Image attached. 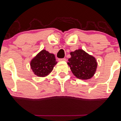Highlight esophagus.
I'll use <instances>...</instances> for the list:
<instances>
[{"mask_svg": "<svg viewBox=\"0 0 121 121\" xmlns=\"http://www.w3.org/2000/svg\"><path fill=\"white\" fill-rule=\"evenodd\" d=\"M58 61H67V59H66L65 58H60V59H58Z\"/></svg>", "mask_w": 121, "mask_h": 121, "instance_id": "34e87169", "label": "esophagus"}]
</instances>
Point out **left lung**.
I'll list each match as a JSON object with an SVG mask.
<instances>
[{
	"label": "left lung",
	"instance_id": "obj_1",
	"mask_svg": "<svg viewBox=\"0 0 121 121\" xmlns=\"http://www.w3.org/2000/svg\"><path fill=\"white\" fill-rule=\"evenodd\" d=\"M68 64L73 74L80 79H89L96 71L97 63L96 58L82 49L70 53Z\"/></svg>",
	"mask_w": 121,
	"mask_h": 121
}]
</instances>
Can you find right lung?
I'll return each instance as SVG.
<instances>
[{"instance_id": "1", "label": "right lung", "mask_w": 121, "mask_h": 121, "mask_svg": "<svg viewBox=\"0 0 121 121\" xmlns=\"http://www.w3.org/2000/svg\"><path fill=\"white\" fill-rule=\"evenodd\" d=\"M57 63L54 54L42 50L32 60L30 65L34 74L39 77H44L53 71Z\"/></svg>"}]
</instances>
